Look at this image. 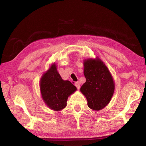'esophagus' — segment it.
Segmentation results:
<instances>
[{
  "label": "esophagus",
  "mask_w": 146,
  "mask_h": 146,
  "mask_svg": "<svg viewBox=\"0 0 146 146\" xmlns=\"http://www.w3.org/2000/svg\"><path fill=\"white\" fill-rule=\"evenodd\" d=\"M75 86L77 87V88L78 89H80V83L79 82H76V83H75Z\"/></svg>",
  "instance_id": "esophagus-1"
}]
</instances>
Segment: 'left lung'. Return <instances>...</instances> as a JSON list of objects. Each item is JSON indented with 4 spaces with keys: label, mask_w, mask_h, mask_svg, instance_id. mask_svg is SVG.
Returning <instances> with one entry per match:
<instances>
[{
    "label": "left lung",
    "mask_w": 146,
    "mask_h": 146,
    "mask_svg": "<svg viewBox=\"0 0 146 146\" xmlns=\"http://www.w3.org/2000/svg\"><path fill=\"white\" fill-rule=\"evenodd\" d=\"M86 82L80 91L86 97L87 106L93 110L100 111L106 107L114 94L115 83L107 66L99 58L84 60Z\"/></svg>",
    "instance_id": "1"
}]
</instances>
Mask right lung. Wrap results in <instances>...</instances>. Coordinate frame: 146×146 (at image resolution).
<instances>
[{
    "instance_id": "right-lung-1",
    "label": "right lung",
    "mask_w": 146,
    "mask_h": 146,
    "mask_svg": "<svg viewBox=\"0 0 146 146\" xmlns=\"http://www.w3.org/2000/svg\"><path fill=\"white\" fill-rule=\"evenodd\" d=\"M39 87L44 102L56 111L65 108L68 97L77 90L76 87L69 81L62 78L55 63L42 75Z\"/></svg>"
}]
</instances>
